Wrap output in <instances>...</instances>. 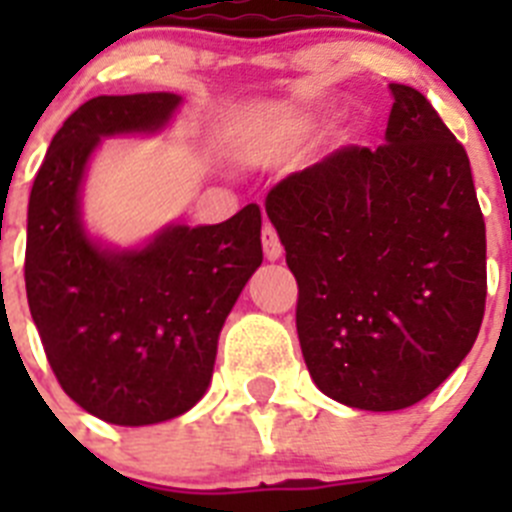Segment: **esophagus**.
<instances>
[{"mask_svg":"<svg viewBox=\"0 0 512 512\" xmlns=\"http://www.w3.org/2000/svg\"><path fill=\"white\" fill-rule=\"evenodd\" d=\"M261 243H264V253H266V259L269 261H277L282 259V243H279V235L277 230L271 228V225H264V230H261Z\"/></svg>","mask_w":512,"mask_h":512,"instance_id":"obj_1","label":"esophagus"}]
</instances>
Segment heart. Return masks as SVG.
I'll list each match as a JSON object with an SVG mask.
<instances>
[{
    "mask_svg": "<svg viewBox=\"0 0 512 512\" xmlns=\"http://www.w3.org/2000/svg\"><path fill=\"white\" fill-rule=\"evenodd\" d=\"M307 130H310V125H300V128H295V133L302 135V133H307Z\"/></svg>",
    "mask_w": 512,
    "mask_h": 512,
    "instance_id": "b5f03b06",
    "label": "heart"
}]
</instances>
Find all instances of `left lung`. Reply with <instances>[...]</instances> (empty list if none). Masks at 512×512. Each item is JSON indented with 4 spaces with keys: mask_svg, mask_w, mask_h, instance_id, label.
Segmentation results:
<instances>
[{
    "mask_svg": "<svg viewBox=\"0 0 512 512\" xmlns=\"http://www.w3.org/2000/svg\"><path fill=\"white\" fill-rule=\"evenodd\" d=\"M390 89L382 146L341 148L266 197L300 287L307 372L330 400L372 413L410 408L454 372L487 297L467 151L418 89Z\"/></svg>",
    "mask_w": 512,
    "mask_h": 512,
    "instance_id": "8db88e82",
    "label": "left lung"
}]
</instances>
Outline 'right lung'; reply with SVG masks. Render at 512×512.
Segmentation results:
<instances>
[{
    "instance_id": "obj_1",
    "label": "right lung",
    "mask_w": 512,
    "mask_h": 512,
    "mask_svg": "<svg viewBox=\"0 0 512 512\" xmlns=\"http://www.w3.org/2000/svg\"><path fill=\"white\" fill-rule=\"evenodd\" d=\"M174 92L94 97L53 135L27 205L25 289L63 392L112 425L192 410L210 387L217 338L264 261L259 205L225 223H166L135 246L84 220V179L104 138L164 133Z\"/></svg>"
}]
</instances>
